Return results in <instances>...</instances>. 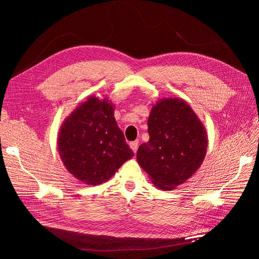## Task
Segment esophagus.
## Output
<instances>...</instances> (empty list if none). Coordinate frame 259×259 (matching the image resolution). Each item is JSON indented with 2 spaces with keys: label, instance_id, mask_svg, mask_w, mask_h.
I'll return each mask as SVG.
<instances>
[{
  "label": "esophagus",
  "instance_id": "esophagus-1",
  "mask_svg": "<svg viewBox=\"0 0 259 259\" xmlns=\"http://www.w3.org/2000/svg\"><path fill=\"white\" fill-rule=\"evenodd\" d=\"M130 147H131V149L133 150V152L135 153L137 151V148H138V140H135V142L130 143Z\"/></svg>",
  "mask_w": 259,
  "mask_h": 259
}]
</instances>
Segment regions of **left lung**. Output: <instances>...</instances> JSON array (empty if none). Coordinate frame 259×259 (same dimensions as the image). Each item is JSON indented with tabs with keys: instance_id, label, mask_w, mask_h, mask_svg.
Here are the masks:
<instances>
[{
	"instance_id": "1",
	"label": "left lung",
	"mask_w": 259,
	"mask_h": 259,
	"mask_svg": "<svg viewBox=\"0 0 259 259\" xmlns=\"http://www.w3.org/2000/svg\"><path fill=\"white\" fill-rule=\"evenodd\" d=\"M149 142L140 145L137 162L161 190H173L204 161L207 133L199 116L182 98H162L148 119Z\"/></svg>"
}]
</instances>
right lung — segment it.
<instances>
[{"instance_id": "add662e5", "label": "right lung", "mask_w": 259, "mask_h": 259, "mask_svg": "<svg viewBox=\"0 0 259 259\" xmlns=\"http://www.w3.org/2000/svg\"><path fill=\"white\" fill-rule=\"evenodd\" d=\"M58 152L74 178L90 186L110 179L134 156L114 119V105L95 95L70 113L58 133Z\"/></svg>"}]
</instances>
